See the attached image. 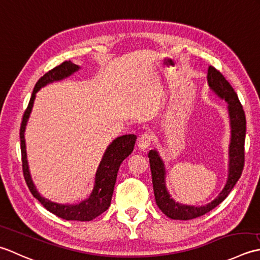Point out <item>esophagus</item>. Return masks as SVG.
<instances>
[{"mask_svg": "<svg viewBox=\"0 0 260 260\" xmlns=\"http://www.w3.org/2000/svg\"><path fill=\"white\" fill-rule=\"evenodd\" d=\"M152 140L153 137L150 132H145V134H142L139 137V139H138V147H139L141 150H145L151 145Z\"/></svg>", "mask_w": 260, "mask_h": 260, "instance_id": "34e87169", "label": "esophagus"}]
</instances>
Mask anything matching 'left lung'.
<instances>
[{
  "mask_svg": "<svg viewBox=\"0 0 260 260\" xmlns=\"http://www.w3.org/2000/svg\"><path fill=\"white\" fill-rule=\"evenodd\" d=\"M208 83L212 91H214L218 96L223 99L228 105L231 124V142L229 147V176L224 188L219 194V197L212 201L211 203L201 208L195 206L182 205L176 203L171 199L165 185V168L159 155L156 150H150L148 153L150 164V171L152 177V187L155 200L164 214L174 220H190L202 216L213 210L223 201L234 188L238 179L242 174L245 166V139H246V115L234 87L222 75L220 71L213 66L209 67Z\"/></svg>",
  "mask_w": 260,
  "mask_h": 260,
  "instance_id": "obj_1",
  "label": "left lung"
}]
</instances>
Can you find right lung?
Here are the masks:
<instances>
[{
  "instance_id": "add662e5",
  "label": "right lung",
  "mask_w": 260,
  "mask_h": 260,
  "mask_svg": "<svg viewBox=\"0 0 260 260\" xmlns=\"http://www.w3.org/2000/svg\"><path fill=\"white\" fill-rule=\"evenodd\" d=\"M78 66L73 63L72 61H63L59 66H56L51 71L46 73L44 76L39 78L34 88L32 95H31L28 107H26L22 122L20 126V141H21V159H22V171L25 183L28 185L31 194L39 201L51 213L57 215L58 218L72 220V221H91L96 218L100 214L109 209L112 200V194L114 189V185L116 181V175H118L119 167L126 157L134 151V147L136 144L137 137L135 135H125L122 137L116 138L111 144L104 156L101 160L100 166L98 168L96 175H95V185L91 197L83 201L77 205H61L57 204L50 201L46 200L40 197L38 190L36 189L32 179L30 176L28 160H26V152H25V141H24V130L26 121L32 109L34 101L36 98V93L39 89L45 86L46 84L59 81V79L65 78L72 75L74 72L78 70Z\"/></svg>"
}]
</instances>
